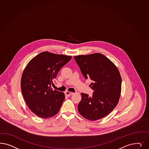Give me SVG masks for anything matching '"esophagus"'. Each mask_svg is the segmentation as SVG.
Here are the masks:
<instances>
[{
	"mask_svg": "<svg viewBox=\"0 0 149 149\" xmlns=\"http://www.w3.org/2000/svg\"><path fill=\"white\" fill-rule=\"evenodd\" d=\"M65 95L67 96H71V95H73V94H74V93H72V92L68 91H65Z\"/></svg>",
	"mask_w": 149,
	"mask_h": 149,
	"instance_id": "1",
	"label": "esophagus"
}]
</instances>
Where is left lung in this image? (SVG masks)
Returning <instances> with one entry per match:
<instances>
[{
    "instance_id": "left-lung-1",
    "label": "left lung",
    "mask_w": 149,
    "mask_h": 149,
    "mask_svg": "<svg viewBox=\"0 0 149 149\" xmlns=\"http://www.w3.org/2000/svg\"><path fill=\"white\" fill-rule=\"evenodd\" d=\"M85 79L92 81L93 95L81 93L78 105L79 113L87 120H96L109 115L120 97L122 79L117 68L105 55L95 53L74 56Z\"/></svg>"
}]
</instances>
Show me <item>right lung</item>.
Wrapping results in <instances>:
<instances>
[{
  "label": "right lung",
  "mask_w": 149,
  "mask_h": 149,
  "mask_svg": "<svg viewBox=\"0 0 149 149\" xmlns=\"http://www.w3.org/2000/svg\"><path fill=\"white\" fill-rule=\"evenodd\" d=\"M71 56L44 52L27 64L21 77V91L29 109L35 115L48 118L58 113L65 94L53 91L51 85L58 72Z\"/></svg>",
  "instance_id": "right-lung-1"
}]
</instances>
